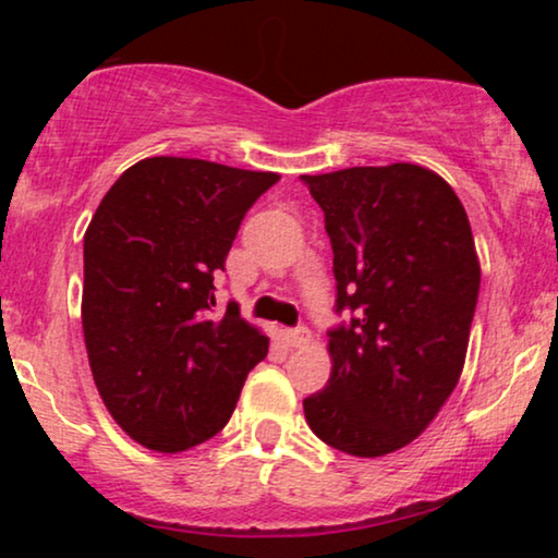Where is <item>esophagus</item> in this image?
Here are the masks:
<instances>
[{
	"instance_id": "34e87169",
	"label": "esophagus",
	"mask_w": 558,
	"mask_h": 558,
	"mask_svg": "<svg viewBox=\"0 0 558 558\" xmlns=\"http://www.w3.org/2000/svg\"><path fill=\"white\" fill-rule=\"evenodd\" d=\"M310 338H312V332L307 330V327H294V330H287V342L292 348L310 345Z\"/></svg>"
}]
</instances>
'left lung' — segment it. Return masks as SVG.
Listing matches in <instances>:
<instances>
[{
	"label": "left lung",
	"mask_w": 558,
	"mask_h": 558,
	"mask_svg": "<svg viewBox=\"0 0 558 558\" xmlns=\"http://www.w3.org/2000/svg\"><path fill=\"white\" fill-rule=\"evenodd\" d=\"M325 213L338 281L332 371L304 399L310 429L355 457L414 441L460 380L480 292L475 239L454 190L396 162L302 174Z\"/></svg>",
	"instance_id": "8db88e82"
}]
</instances>
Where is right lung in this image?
I'll return each mask as SVG.
<instances>
[{"instance_id": "add662e5", "label": "right lung", "mask_w": 558, "mask_h": 558, "mask_svg": "<svg viewBox=\"0 0 558 558\" xmlns=\"http://www.w3.org/2000/svg\"><path fill=\"white\" fill-rule=\"evenodd\" d=\"M279 180L208 159L129 167L83 235V338L96 388L121 429L155 452H182L231 418L269 338L228 302L216 307L246 210Z\"/></svg>"}]
</instances>
